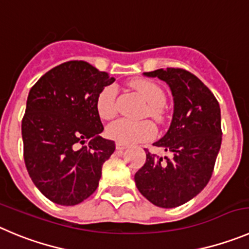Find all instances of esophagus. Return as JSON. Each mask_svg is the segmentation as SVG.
<instances>
[{"mask_svg": "<svg viewBox=\"0 0 249 249\" xmlns=\"http://www.w3.org/2000/svg\"><path fill=\"white\" fill-rule=\"evenodd\" d=\"M115 146H117L118 151H123V150H125V148L127 147L126 145H124V143H120V142H117V145H115Z\"/></svg>", "mask_w": 249, "mask_h": 249, "instance_id": "34e87169", "label": "esophagus"}]
</instances>
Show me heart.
Instances as JSON below:
<instances>
[{
  "mask_svg": "<svg viewBox=\"0 0 249 249\" xmlns=\"http://www.w3.org/2000/svg\"><path fill=\"white\" fill-rule=\"evenodd\" d=\"M131 88L147 102L145 114H148L153 119L160 120L162 118V108L166 103V96L163 90L151 81L138 78L130 82ZM96 108L99 117L104 120L113 119L117 115V88L114 86H107L99 92L96 101ZM107 136L117 142L124 145H131L147 141L156 135V127L148 120L119 119L108 125L106 130Z\"/></svg>",
  "mask_w": 249,
  "mask_h": 249,
  "instance_id": "1",
  "label": "heart"
}]
</instances>
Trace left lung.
Returning a JSON list of instances; mask_svg holds the SVG:
<instances>
[{"label":"left lung","mask_w":249,"mask_h":249,"mask_svg":"<svg viewBox=\"0 0 249 249\" xmlns=\"http://www.w3.org/2000/svg\"><path fill=\"white\" fill-rule=\"evenodd\" d=\"M169 86L174 110L166 135L153 143L172 152L171 159L146 151L135 174L139 192L153 205L176 208L199 194L213 176L221 147V111L211 90L189 71L167 67L143 73Z\"/></svg>","instance_id":"1"}]
</instances>
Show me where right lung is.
<instances>
[{"instance_id": "1", "label": "right lung", "mask_w": 249, "mask_h": 249, "mask_svg": "<svg viewBox=\"0 0 249 249\" xmlns=\"http://www.w3.org/2000/svg\"><path fill=\"white\" fill-rule=\"evenodd\" d=\"M86 61L51 69L30 88L22 120L24 162L49 200L71 206L96 192L115 142L99 136V92L114 82Z\"/></svg>"}]
</instances>
